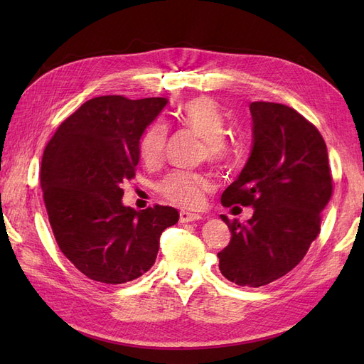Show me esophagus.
I'll return each mask as SVG.
<instances>
[{"label": "esophagus", "mask_w": 364, "mask_h": 364, "mask_svg": "<svg viewBox=\"0 0 364 364\" xmlns=\"http://www.w3.org/2000/svg\"><path fill=\"white\" fill-rule=\"evenodd\" d=\"M181 223H188V222H196V220H200L202 215L199 214H193V213H188V211H181Z\"/></svg>", "instance_id": "34e87169"}]
</instances>
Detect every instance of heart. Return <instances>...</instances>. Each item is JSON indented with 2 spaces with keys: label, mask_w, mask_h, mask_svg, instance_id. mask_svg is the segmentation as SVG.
I'll return each instance as SVG.
<instances>
[{
  "label": "heart",
  "mask_w": 364,
  "mask_h": 364,
  "mask_svg": "<svg viewBox=\"0 0 364 364\" xmlns=\"http://www.w3.org/2000/svg\"><path fill=\"white\" fill-rule=\"evenodd\" d=\"M181 124L203 138L202 156L217 165H228L235 156L234 146L225 138V117L215 102L208 97H197L182 105L178 111ZM168 132L162 121L153 123L141 138L139 153L147 164H156L165 151ZM211 188L206 174L191 171H173L165 178L159 191L168 200L193 208L202 202L203 193Z\"/></svg>",
  "instance_id": "heart-1"
}]
</instances>
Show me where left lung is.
I'll return each instance as SVG.
<instances>
[{
  "label": "left lung",
  "mask_w": 364,
  "mask_h": 364,
  "mask_svg": "<svg viewBox=\"0 0 364 364\" xmlns=\"http://www.w3.org/2000/svg\"><path fill=\"white\" fill-rule=\"evenodd\" d=\"M252 150L238 178L222 194L225 206H252L246 223H230L229 245L218 252L223 277L241 287H261L302 261L321 232V213L331 199L326 144L294 109L253 102Z\"/></svg>",
  "instance_id": "obj_1"
}]
</instances>
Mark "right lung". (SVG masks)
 I'll list each match as a JSON object with an SVG mask.
<instances>
[{
    "mask_svg": "<svg viewBox=\"0 0 364 364\" xmlns=\"http://www.w3.org/2000/svg\"><path fill=\"white\" fill-rule=\"evenodd\" d=\"M167 98L95 97L56 130L43 151L41 186L54 238L87 278L124 284L155 264L162 230L178 223L171 206L135 211L121 185L135 178L139 141Z\"/></svg>",
    "mask_w": 364,
    "mask_h": 364,
    "instance_id": "obj_1",
    "label": "right lung"
}]
</instances>
